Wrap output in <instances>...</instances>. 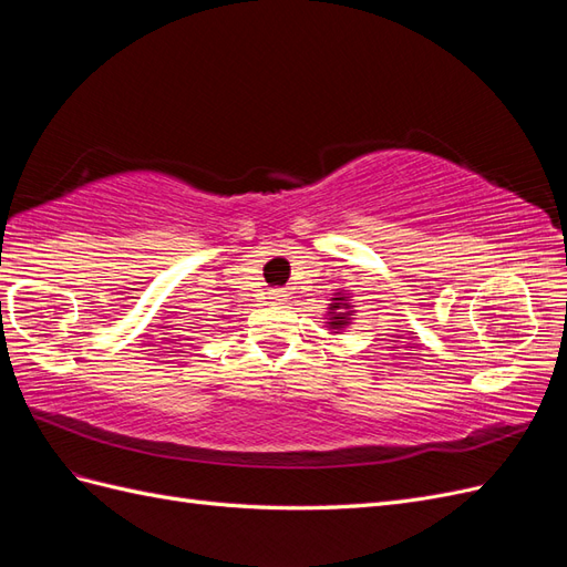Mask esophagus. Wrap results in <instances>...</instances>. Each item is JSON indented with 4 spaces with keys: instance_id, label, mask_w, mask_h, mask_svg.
I'll return each mask as SVG.
<instances>
[{
    "instance_id": "obj_1",
    "label": "esophagus",
    "mask_w": 567,
    "mask_h": 567,
    "mask_svg": "<svg viewBox=\"0 0 567 567\" xmlns=\"http://www.w3.org/2000/svg\"><path fill=\"white\" fill-rule=\"evenodd\" d=\"M269 298H271L274 302H277V305H284V302H286V298H288V293H286L284 288H274L271 293H269Z\"/></svg>"
}]
</instances>
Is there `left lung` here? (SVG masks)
Masks as SVG:
<instances>
[{
    "label": "left lung",
    "instance_id": "left-lung-1",
    "mask_svg": "<svg viewBox=\"0 0 567 567\" xmlns=\"http://www.w3.org/2000/svg\"><path fill=\"white\" fill-rule=\"evenodd\" d=\"M348 298H350V293H338L336 298H331L333 302L329 307V321L326 323H329V329L336 333L348 329V326L352 323V307L354 305H350Z\"/></svg>",
    "mask_w": 567,
    "mask_h": 567
}]
</instances>
